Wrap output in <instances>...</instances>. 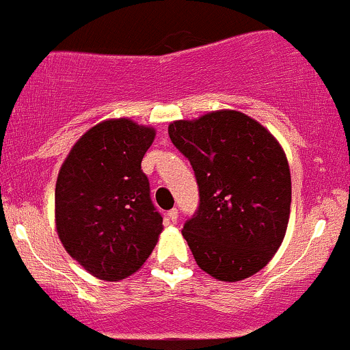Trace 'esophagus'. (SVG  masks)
Segmentation results:
<instances>
[{"mask_svg":"<svg viewBox=\"0 0 350 350\" xmlns=\"http://www.w3.org/2000/svg\"><path fill=\"white\" fill-rule=\"evenodd\" d=\"M167 220L172 221V224H176V220H178V210H176V208H172V210L167 211Z\"/></svg>","mask_w":350,"mask_h":350,"instance_id":"1","label":"esophagus"}]
</instances>
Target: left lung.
I'll return each mask as SVG.
<instances>
[{"label": "left lung", "mask_w": 350, "mask_h": 350, "mask_svg": "<svg viewBox=\"0 0 350 350\" xmlns=\"http://www.w3.org/2000/svg\"><path fill=\"white\" fill-rule=\"evenodd\" d=\"M200 186L196 217L183 227L200 269L225 283L259 273L284 241L291 172L284 149L257 120L217 109L169 123Z\"/></svg>", "instance_id": "left-lung-1"}]
</instances>
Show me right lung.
Instances as JSON below:
<instances>
[{
	"label": "right lung",
	"instance_id": "obj_1",
	"mask_svg": "<svg viewBox=\"0 0 350 350\" xmlns=\"http://www.w3.org/2000/svg\"><path fill=\"white\" fill-rule=\"evenodd\" d=\"M154 139V126L103 120L79 137L61 165L55 230L67 254L98 280L137 273L164 230L140 167Z\"/></svg>",
	"mask_w": 350,
	"mask_h": 350
}]
</instances>
